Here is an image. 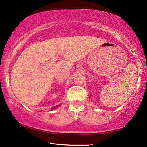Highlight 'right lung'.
I'll return each instance as SVG.
<instances>
[{
    "label": "right lung",
    "instance_id": "1",
    "mask_svg": "<svg viewBox=\"0 0 147 147\" xmlns=\"http://www.w3.org/2000/svg\"><path fill=\"white\" fill-rule=\"evenodd\" d=\"M60 104H59V105H56V106H54V107H52V109H51V111L54 110V109H56V108H57V107H60Z\"/></svg>",
    "mask_w": 147,
    "mask_h": 147
}]
</instances>
